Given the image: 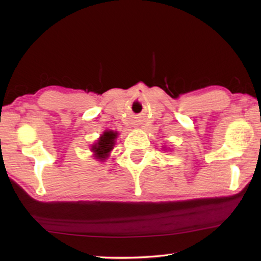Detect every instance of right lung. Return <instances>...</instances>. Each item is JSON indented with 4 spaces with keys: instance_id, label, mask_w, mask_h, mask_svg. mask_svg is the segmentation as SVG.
Masks as SVG:
<instances>
[{
    "instance_id": "add662e5",
    "label": "right lung",
    "mask_w": 261,
    "mask_h": 261,
    "mask_svg": "<svg viewBox=\"0 0 261 261\" xmlns=\"http://www.w3.org/2000/svg\"><path fill=\"white\" fill-rule=\"evenodd\" d=\"M117 138V132L105 131L94 145H92V152L94 158L99 161H103L109 156V153L114 148L115 139Z\"/></svg>"
}]
</instances>
